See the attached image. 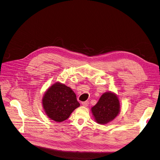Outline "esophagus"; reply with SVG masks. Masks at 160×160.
<instances>
[{"label": "esophagus", "mask_w": 160, "mask_h": 160, "mask_svg": "<svg viewBox=\"0 0 160 160\" xmlns=\"http://www.w3.org/2000/svg\"><path fill=\"white\" fill-rule=\"evenodd\" d=\"M82 105L84 107H88L89 105V101H83V102H82Z\"/></svg>", "instance_id": "obj_1"}]
</instances>
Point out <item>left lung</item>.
Listing matches in <instances>:
<instances>
[{
    "mask_svg": "<svg viewBox=\"0 0 160 160\" xmlns=\"http://www.w3.org/2000/svg\"><path fill=\"white\" fill-rule=\"evenodd\" d=\"M120 108L118 95L109 91L101 95L98 103L91 108V112L98 124H106L117 117L120 112Z\"/></svg>",
    "mask_w": 160,
    "mask_h": 160,
    "instance_id": "obj_1",
    "label": "left lung"
}]
</instances>
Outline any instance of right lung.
I'll list each match as a JSON object with an SVG mask.
<instances>
[{"mask_svg":"<svg viewBox=\"0 0 160 160\" xmlns=\"http://www.w3.org/2000/svg\"><path fill=\"white\" fill-rule=\"evenodd\" d=\"M42 105L48 118L61 122L66 120L80 105L75 93L69 87L57 82L43 95Z\"/></svg>","mask_w":160,"mask_h":160,"instance_id":"obj_1","label":"right lung"}]
</instances>
